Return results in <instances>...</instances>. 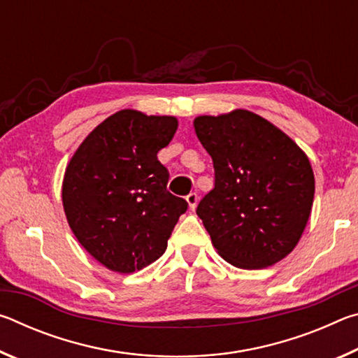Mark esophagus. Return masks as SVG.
I'll use <instances>...</instances> for the list:
<instances>
[{"mask_svg": "<svg viewBox=\"0 0 358 358\" xmlns=\"http://www.w3.org/2000/svg\"><path fill=\"white\" fill-rule=\"evenodd\" d=\"M197 194L196 192H189V194H187V196H186V202H187V205H189V208L191 210H194V208H196L197 207Z\"/></svg>", "mask_w": 358, "mask_h": 358, "instance_id": "1", "label": "esophagus"}]
</instances>
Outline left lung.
Listing matches in <instances>:
<instances>
[{
    "label": "left lung",
    "instance_id": "8db88e82",
    "mask_svg": "<svg viewBox=\"0 0 358 358\" xmlns=\"http://www.w3.org/2000/svg\"><path fill=\"white\" fill-rule=\"evenodd\" d=\"M197 138L213 159L215 187L197 216L220 256L240 268H265L292 252L310 220L314 173L287 134L250 110L202 115Z\"/></svg>",
    "mask_w": 358,
    "mask_h": 358
}]
</instances>
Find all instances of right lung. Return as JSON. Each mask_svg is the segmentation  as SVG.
I'll use <instances>...</instances> for the list:
<instances>
[{"instance_id":"obj_1","label":"right lung","mask_w":358,"mask_h":358,"mask_svg":"<svg viewBox=\"0 0 358 358\" xmlns=\"http://www.w3.org/2000/svg\"><path fill=\"white\" fill-rule=\"evenodd\" d=\"M175 117L124 108L90 132L71 157L63 207L85 250L108 270L132 273L164 254L185 199L167 191L157 151L171 143Z\"/></svg>"}]
</instances>
